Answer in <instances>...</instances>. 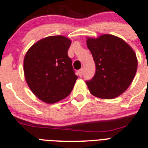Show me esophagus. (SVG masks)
<instances>
[{"label":"esophagus","instance_id":"34e87169","mask_svg":"<svg viewBox=\"0 0 148 148\" xmlns=\"http://www.w3.org/2000/svg\"><path fill=\"white\" fill-rule=\"evenodd\" d=\"M78 73H79V77H82L83 73H84V69H81L79 70Z\"/></svg>","mask_w":148,"mask_h":148}]
</instances>
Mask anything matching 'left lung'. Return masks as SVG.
Wrapping results in <instances>:
<instances>
[{
	"instance_id": "obj_1",
	"label": "left lung",
	"mask_w": 148,
	"mask_h": 148,
	"mask_svg": "<svg viewBox=\"0 0 148 148\" xmlns=\"http://www.w3.org/2000/svg\"><path fill=\"white\" fill-rule=\"evenodd\" d=\"M87 48L95 64V74L86 82L92 95L113 99L126 91L137 69V58L124 40L112 34L87 38Z\"/></svg>"
}]
</instances>
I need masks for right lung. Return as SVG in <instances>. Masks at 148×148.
<instances>
[{
  "instance_id": "add662e5",
  "label": "right lung",
  "mask_w": 148,
  "mask_h": 148,
  "mask_svg": "<svg viewBox=\"0 0 148 148\" xmlns=\"http://www.w3.org/2000/svg\"><path fill=\"white\" fill-rule=\"evenodd\" d=\"M71 43L64 36H50L34 43L26 53V81L35 96L45 103H55L66 97L78 78L67 54Z\"/></svg>"
}]
</instances>
